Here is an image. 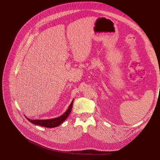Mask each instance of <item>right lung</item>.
<instances>
[{
    "instance_id": "1",
    "label": "right lung",
    "mask_w": 160,
    "mask_h": 160,
    "mask_svg": "<svg viewBox=\"0 0 160 160\" xmlns=\"http://www.w3.org/2000/svg\"><path fill=\"white\" fill-rule=\"evenodd\" d=\"M73 100L72 101L69 107L68 108V109H67V110L65 111V112L58 118L50 119H31L27 118V117L26 118L28 120V122H30L31 123L35 125H40V126L47 128H56L57 126H59V125H60L67 118H68V116L70 114L72 109Z\"/></svg>"
}]
</instances>
